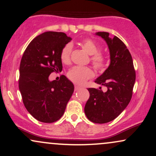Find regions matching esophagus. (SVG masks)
I'll return each mask as SVG.
<instances>
[{
	"label": "esophagus",
	"instance_id": "1",
	"mask_svg": "<svg viewBox=\"0 0 156 156\" xmlns=\"http://www.w3.org/2000/svg\"><path fill=\"white\" fill-rule=\"evenodd\" d=\"M80 88V86H75V90H78Z\"/></svg>",
	"mask_w": 156,
	"mask_h": 156
}]
</instances>
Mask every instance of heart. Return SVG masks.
<instances>
[{"label":"heart","instance_id":"1","mask_svg":"<svg viewBox=\"0 0 156 156\" xmlns=\"http://www.w3.org/2000/svg\"><path fill=\"white\" fill-rule=\"evenodd\" d=\"M83 48L91 55L90 61L94 68L98 70H103L106 66V58L100 52L98 45L91 39H85L80 42ZM73 50L71 43H67L60 52L61 61L64 64H68L70 61V55ZM68 79L76 84H83L94 76V72L88 67L74 66L68 70L67 73Z\"/></svg>","mask_w":156,"mask_h":156}]
</instances>
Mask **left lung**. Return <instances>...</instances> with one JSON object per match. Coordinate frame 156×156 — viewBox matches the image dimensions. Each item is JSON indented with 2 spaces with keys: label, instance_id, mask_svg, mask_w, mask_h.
<instances>
[{
  "label": "left lung",
  "instance_id": "1",
  "mask_svg": "<svg viewBox=\"0 0 156 156\" xmlns=\"http://www.w3.org/2000/svg\"><path fill=\"white\" fill-rule=\"evenodd\" d=\"M109 47L110 65L95 80V83L107 88L106 92L94 88H88L90 97L86 102L84 112L90 121L104 124L117 118L127 107L133 96L135 82V70L130 52L121 39L109 34L99 31Z\"/></svg>",
  "mask_w": 156,
  "mask_h": 156
}]
</instances>
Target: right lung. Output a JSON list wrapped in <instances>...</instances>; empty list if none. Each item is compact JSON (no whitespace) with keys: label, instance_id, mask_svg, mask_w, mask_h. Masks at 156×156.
I'll list each match as a JSON object with an SVG mask.
<instances>
[{"label":"right lung","instance_id":"right-lung-1","mask_svg":"<svg viewBox=\"0 0 156 156\" xmlns=\"http://www.w3.org/2000/svg\"><path fill=\"white\" fill-rule=\"evenodd\" d=\"M71 38L63 32L47 31L29 43L21 58L19 88L27 111L39 122L52 123L63 115L74 86L65 76L49 80L62 70L60 52Z\"/></svg>","mask_w":156,"mask_h":156}]
</instances>
